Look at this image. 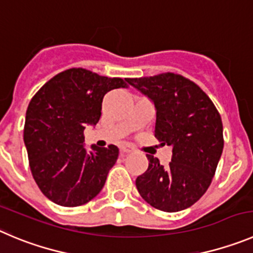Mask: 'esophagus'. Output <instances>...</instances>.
I'll use <instances>...</instances> for the list:
<instances>
[{"label": "esophagus", "mask_w": 253, "mask_h": 253, "mask_svg": "<svg viewBox=\"0 0 253 253\" xmlns=\"http://www.w3.org/2000/svg\"><path fill=\"white\" fill-rule=\"evenodd\" d=\"M132 151H133V147H131V146H128V145L121 146V152L122 153H131Z\"/></svg>", "instance_id": "obj_1"}]
</instances>
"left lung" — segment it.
Here are the masks:
<instances>
[{"mask_svg": "<svg viewBox=\"0 0 253 253\" xmlns=\"http://www.w3.org/2000/svg\"><path fill=\"white\" fill-rule=\"evenodd\" d=\"M126 81L153 101L155 137L172 147L169 166L147 155L148 169L136 178V187L141 197L160 211L188 209L210 187L222 155L221 116L200 86L178 73Z\"/></svg>", "mask_w": 253, "mask_h": 253, "instance_id": "left-lung-1", "label": "left lung"}]
</instances>
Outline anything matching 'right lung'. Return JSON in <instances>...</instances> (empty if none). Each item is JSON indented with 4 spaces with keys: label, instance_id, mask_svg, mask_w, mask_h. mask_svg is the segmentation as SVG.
Listing matches in <instances>:
<instances>
[{
    "label": "right lung",
    "instance_id": "add662e5",
    "mask_svg": "<svg viewBox=\"0 0 253 253\" xmlns=\"http://www.w3.org/2000/svg\"><path fill=\"white\" fill-rule=\"evenodd\" d=\"M127 87L120 77L86 68H68L47 81L26 111L23 141L28 164L41 192L63 207L87 204L105 186L119 148L84 147V127L100 121L103 96Z\"/></svg>",
    "mask_w": 253,
    "mask_h": 253
}]
</instances>
